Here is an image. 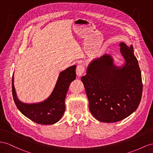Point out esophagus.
<instances>
[{
	"label": "esophagus",
	"mask_w": 153,
	"mask_h": 153,
	"mask_svg": "<svg viewBox=\"0 0 153 153\" xmlns=\"http://www.w3.org/2000/svg\"><path fill=\"white\" fill-rule=\"evenodd\" d=\"M76 74L77 76H81L83 75L85 71V67L83 65H79L76 68Z\"/></svg>",
	"instance_id": "esophagus-1"
}]
</instances>
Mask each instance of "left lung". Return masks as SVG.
<instances>
[{"instance_id":"left-lung-1","label":"left lung","mask_w":153,"mask_h":153,"mask_svg":"<svg viewBox=\"0 0 153 153\" xmlns=\"http://www.w3.org/2000/svg\"><path fill=\"white\" fill-rule=\"evenodd\" d=\"M125 63L117 67L110 55L90 63L87 75L81 77L89 101V109L100 121L113 123L134 112L142 98V75L133 46L121 42Z\"/></svg>"}]
</instances>
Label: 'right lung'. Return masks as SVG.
<instances>
[{
    "instance_id": "1",
    "label": "right lung",
    "mask_w": 153,
    "mask_h": 153,
    "mask_svg": "<svg viewBox=\"0 0 153 153\" xmlns=\"http://www.w3.org/2000/svg\"><path fill=\"white\" fill-rule=\"evenodd\" d=\"M76 65L60 73L52 93L45 101L38 103L27 104L17 98L12 77V94L15 103L23 115L41 125H52L59 120L65 111V100L70 84L76 77Z\"/></svg>"
}]
</instances>
